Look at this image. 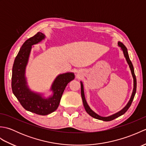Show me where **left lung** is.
Returning <instances> with one entry per match:
<instances>
[{"label":"left lung","instance_id":"8db88e82","mask_svg":"<svg viewBox=\"0 0 146 146\" xmlns=\"http://www.w3.org/2000/svg\"><path fill=\"white\" fill-rule=\"evenodd\" d=\"M118 45L122 49V50L123 51V55H124V56L125 58V60L127 62V63L129 64V66L130 67V69H131V73H132V75L133 77V79H134V88H133V92H132V94L131 95V99H130V100L129 101L128 104H127L126 106L123 108L122 110H121L119 112H117L116 113H115L112 115H110L109 117H101L100 115H98V114H97L96 113H95L94 111H93L90 107L88 106V105L87 104V102H86V100H85V94H84V90H83V83L81 82V95H82V100H83V105H84V107L85 108V110L86 112H87L90 115L92 116V117L95 118V119H97L98 120H104V121H106V122H108V121H110V120H112L115 119H116V118L120 117V115H122L124 114L127 110L129 108V107H131V105L132 104V102L134 100V96L135 94L136 93V88H137V81H136V78H135V73H134V66H133L132 62L130 60L129 56V54H128V52H127V49L125 46V45L122 43L121 42H118Z\"/></svg>","mask_w":146,"mask_h":146}]
</instances>
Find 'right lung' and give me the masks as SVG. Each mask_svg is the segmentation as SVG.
I'll return each instance as SVG.
<instances>
[{
  "label": "right lung",
  "instance_id": "add662e5",
  "mask_svg": "<svg viewBox=\"0 0 146 146\" xmlns=\"http://www.w3.org/2000/svg\"><path fill=\"white\" fill-rule=\"evenodd\" d=\"M44 38V34L39 32L24 42L15 58L11 83L12 92L24 109L41 115H46L57 109L68 83L75 78L73 73L58 75L51 88L53 94L48 98H42L41 94L30 90L25 77L26 67L32 46L41 42Z\"/></svg>",
  "mask_w": 146,
  "mask_h": 146
}]
</instances>
